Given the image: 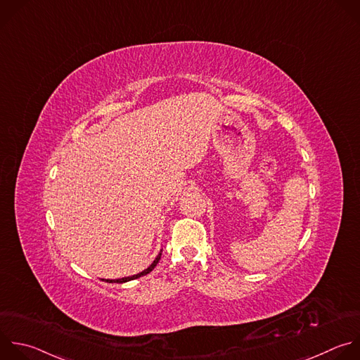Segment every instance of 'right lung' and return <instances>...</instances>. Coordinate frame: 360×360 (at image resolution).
Here are the masks:
<instances>
[{"label":"right lung","instance_id":"add662e5","mask_svg":"<svg viewBox=\"0 0 360 360\" xmlns=\"http://www.w3.org/2000/svg\"><path fill=\"white\" fill-rule=\"evenodd\" d=\"M161 253H162V250H160V253H158V256L154 259V262H153V263H151L146 270H143L141 273L134 274V276H129V277H123V278H117V280H105V283H120V284H123V283H127V281H131V280L140 278V277H143V276H146V274L151 273V271L154 270V267L158 264V262H160V259H161Z\"/></svg>","mask_w":360,"mask_h":360}]
</instances>
